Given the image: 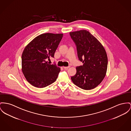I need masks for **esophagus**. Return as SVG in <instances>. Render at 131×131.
<instances>
[{"label": "esophagus", "mask_w": 131, "mask_h": 131, "mask_svg": "<svg viewBox=\"0 0 131 131\" xmlns=\"http://www.w3.org/2000/svg\"><path fill=\"white\" fill-rule=\"evenodd\" d=\"M63 69H64V70H67L70 68V67H63Z\"/></svg>", "instance_id": "obj_1"}]
</instances>
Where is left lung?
<instances>
[{
  "mask_svg": "<svg viewBox=\"0 0 131 131\" xmlns=\"http://www.w3.org/2000/svg\"><path fill=\"white\" fill-rule=\"evenodd\" d=\"M70 35L76 46L79 60L83 63L76 68L77 73L71 79L81 89H93L102 82L107 71L108 59L104 48L86 30L70 32Z\"/></svg>",
  "mask_w": 131,
  "mask_h": 131,
  "instance_id": "8db88e82",
  "label": "left lung"
}]
</instances>
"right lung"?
I'll return each instance as SVG.
<instances>
[{
  "label": "right lung",
  "mask_w": 131,
  "mask_h": 131,
  "mask_svg": "<svg viewBox=\"0 0 131 131\" xmlns=\"http://www.w3.org/2000/svg\"><path fill=\"white\" fill-rule=\"evenodd\" d=\"M62 37V34H43L36 37L24 49L21 58L22 70L33 86L46 87L57 79L60 68L47 61L54 58Z\"/></svg>",
  "instance_id": "right-lung-1"
}]
</instances>
